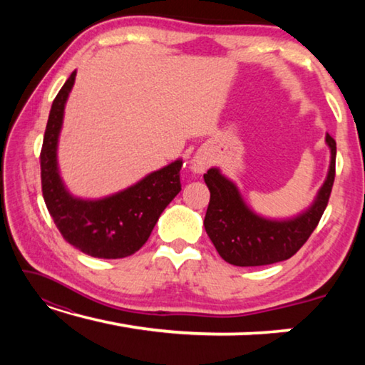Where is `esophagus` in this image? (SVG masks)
<instances>
[{
    "label": "esophagus",
    "instance_id": "34e87169",
    "mask_svg": "<svg viewBox=\"0 0 365 365\" xmlns=\"http://www.w3.org/2000/svg\"><path fill=\"white\" fill-rule=\"evenodd\" d=\"M190 164H191V170H193L195 174H205L209 165H211V158H209L206 153L200 151L195 154Z\"/></svg>",
    "mask_w": 365,
    "mask_h": 365
}]
</instances>
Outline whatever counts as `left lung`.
Listing matches in <instances>:
<instances>
[{"label": "left lung", "mask_w": 365, "mask_h": 365, "mask_svg": "<svg viewBox=\"0 0 365 365\" xmlns=\"http://www.w3.org/2000/svg\"><path fill=\"white\" fill-rule=\"evenodd\" d=\"M330 150L327 177L314 201L304 211L285 219H272L251 209L238 185L211 168L205 182L211 191L205 228L220 257L240 267H255L287 261L311 237L329 202L335 180L336 141L325 135Z\"/></svg>", "instance_id": "left-lung-1"}]
</instances>
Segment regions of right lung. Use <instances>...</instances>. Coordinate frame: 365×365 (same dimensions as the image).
Listing matches in <instances>:
<instances>
[{
    "label": "right lung",
    "instance_id": "1",
    "mask_svg": "<svg viewBox=\"0 0 365 365\" xmlns=\"http://www.w3.org/2000/svg\"><path fill=\"white\" fill-rule=\"evenodd\" d=\"M76 76L71 73L49 110L40 154L43 197L61 235L73 248L101 259L127 257L148 242L159 215L182 190V159L117 193L95 200L73 196L61 177L58 145Z\"/></svg>",
    "mask_w": 365,
    "mask_h": 365
}]
</instances>
